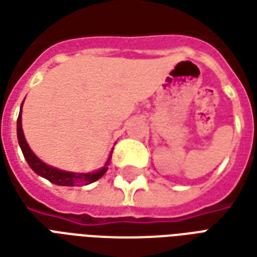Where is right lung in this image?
I'll return each instance as SVG.
<instances>
[{
  "mask_svg": "<svg viewBox=\"0 0 257 257\" xmlns=\"http://www.w3.org/2000/svg\"><path fill=\"white\" fill-rule=\"evenodd\" d=\"M23 104V103H22ZM18 140H19V146L23 156H25L26 161L30 165V168L42 178L48 179L51 183L58 184V186H86L99 180V179L107 172V167L110 164L111 156L108 157L104 168H101L100 171H96L92 173H74V172H66V171H60L58 168H53L47 165L45 162H42L38 157L31 151V149L27 145L23 135V129H22V110L18 117Z\"/></svg>",
  "mask_w": 257,
  "mask_h": 257,
  "instance_id": "obj_1",
  "label": "right lung"
}]
</instances>
